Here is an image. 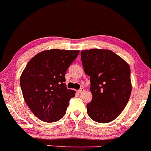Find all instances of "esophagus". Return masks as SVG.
Returning a JSON list of instances; mask_svg holds the SVG:
<instances>
[{
  "instance_id": "esophagus-1",
  "label": "esophagus",
  "mask_w": 151,
  "mask_h": 151,
  "mask_svg": "<svg viewBox=\"0 0 151 151\" xmlns=\"http://www.w3.org/2000/svg\"><path fill=\"white\" fill-rule=\"evenodd\" d=\"M84 91H85V89H84L83 88H81L80 89H79V90H78V92L79 93H81Z\"/></svg>"
}]
</instances>
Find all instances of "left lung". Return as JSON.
Instances as JSON below:
<instances>
[{"mask_svg":"<svg viewBox=\"0 0 151 151\" xmlns=\"http://www.w3.org/2000/svg\"><path fill=\"white\" fill-rule=\"evenodd\" d=\"M81 55L93 96L86 105L88 116L99 123L110 122L121 114L130 96L129 65L109 50H83Z\"/></svg>","mask_w":151,"mask_h":151,"instance_id":"left-lung-1","label":"left lung"}]
</instances>
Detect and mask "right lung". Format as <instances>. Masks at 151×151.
Listing matches in <instances>:
<instances>
[{
	"instance_id": "1",
	"label": "right lung",
	"mask_w": 151,
	"mask_h": 151,
	"mask_svg": "<svg viewBox=\"0 0 151 151\" xmlns=\"http://www.w3.org/2000/svg\"><path fill=\"white\" fill-rule=\"evenodd\" d=\"M79 50H44L29 61L20 77L24 101L40 120L55 122L63 117L75 91L66 87L65 75Z\"/></svg>"
}]
</instances>
